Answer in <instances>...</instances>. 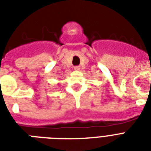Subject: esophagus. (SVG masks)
<instances>
[{"label": "esophagus", "mask_w": 151, "mask_h": 151, "mask_svg": "<svg viewBox=\"0 0 151 151\" xmlns=\"http://www.w3.org/2000/svg\"><path fill=\"white\" fill-rule=\"evenodd\" d=\"M80 69H81V67H80V66H74V70H76V71L80 70Z\"/></svg>", "instance_id": "34e87169"}]
</instances>
